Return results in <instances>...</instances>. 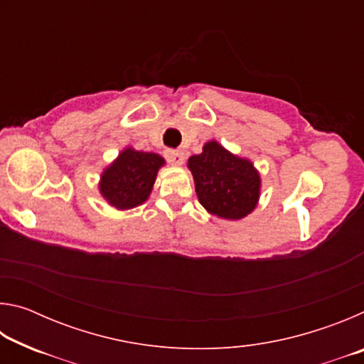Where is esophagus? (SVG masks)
Masks as SVG:
<instances>
[{"instance_id":"obj_1","label":"esophagus","mask_w":364,"mask_h":364,"mask_svg":"<svg viewBox=\"0 0 364 364\" xmlns=\"http://www.w3.org/2000/svg\"><path fill=\"white\" fill-rule=\"evenodd\" d=\"M165 157H167L171 165H181L184 162V152L180 149H167L165 151Z\"/></svg>"}]
</instances>
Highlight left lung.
<instances>
[{
	"label": "left lung",
	"instance_id": "8db88e82",
	"mask_svg": "<svg viewBox=\"0 0 364 364\" xmlns=\"http://www.w3.org/2000/svg\"><path fill=\"white\" fill-rule=\"evenodd\" d=\"M197 199L205 210L225 220H241L254 212L260 197V173L247 159L234 156L217 141L188 160Z\"/></svg>",
	"mask_w": 364,
	"mask_h": 364
}]
</instances>
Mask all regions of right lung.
Masks as SVG:
<instances>
[{
	"label": "right lung",
	"instance_id": "add662e5",
	"mask_svg": "<svg viewBox=\"0 0 364 364\" xmlns=\"http://www.w3.org/2000/svg\"><path fill=\"white\" fill-rule=\"evenodd\" d=\"M164 165L165 160L159 154L127 147L102 171L100 193L119 210L138 207L147 200L156 183L157 171Z\"/></svg>",
	"mask_w": 364,
	"mask_h": 364
}]
</instances>
